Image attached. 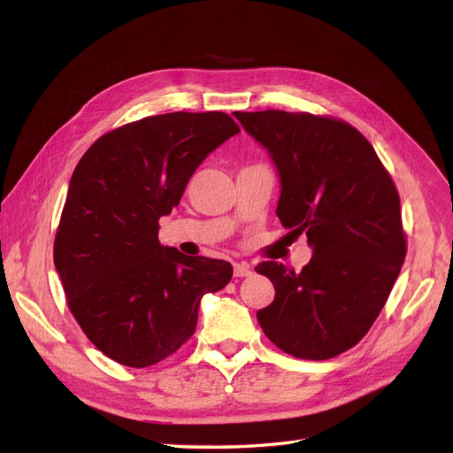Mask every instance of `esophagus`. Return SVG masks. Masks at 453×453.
<instances>
[{"mask_svg": "<svg viewBox=\"0 0 453 453\" xmlns=\"http://www.w3.org/2000/svg\"><path fill=\"white\" fill-rule=\"evenodd\" d=\"M234 276H236V278H248V276H251L250 265L236 263V265H234Z\"/></svg>", "mask_w": 453, "mask_h": 453, "instance_id": "obj_1", "label": "esophagus"}]
</instances>
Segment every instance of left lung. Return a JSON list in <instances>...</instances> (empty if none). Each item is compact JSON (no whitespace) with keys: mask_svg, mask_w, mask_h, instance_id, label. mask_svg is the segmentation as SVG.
Wrapping results in <instances>:
<instances>
[{"mask_svg":"<svg viewBox=\"0 0 453 453\" xmlns=\"http://www.w3.org/2000/svg\"><path fill=\"white\" fill-rule=\"evenodd\" d=\"M234 117L276 162L280 221L313 248L300 272L276 260L255 268L276 289L257 319L293 357H336L370 331L399 278L406 255L399 193L374 147L346 120L280 109Z\"/></svg>","mask_w":453,"mask_h":453,"instance_id":"1","label":"left lung"}]
</instances>
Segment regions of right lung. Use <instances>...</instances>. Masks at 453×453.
Here are the masks:
<instances>
[{
    "instance_id": "1",
    "label": "right lung",
    "mask_w": 453,
    "mask_h": 453,
    "mask_svg": "<svg viewBox=\"0 0 453 453\" xmlns=\"http://www.w3.org/2000/svg\"><path fill=\"white\" fill-rule=\"evenodd\" d=\"M238 132L223 111L155 115L104 134L79 160L54 266L67 308L109 359L145 368L170 357L195 334L200 298L230 281V263L160 245L158 219Z\"/></svg>"
}]
</instances>
